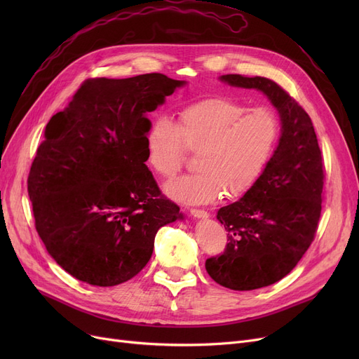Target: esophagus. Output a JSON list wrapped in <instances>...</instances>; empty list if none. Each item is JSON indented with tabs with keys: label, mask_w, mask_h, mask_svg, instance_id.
Instances as JSON below:
<instances>
[{
	"label": "esophagus",
	"mask_w": 359,
	"mask_h": 359,
	"mask_svg": "<svg viewBox=\"0 0 359 359\" xmlns=\"http://www.w3.org/2000/svg\"><path fill=\"white\" fill-rule=\"evenodd\" d=\"M191 214L198 219H206L210 217V214L203 210H191Z\"/></svg>",
	"instance_id": "1"
}]
</instances>
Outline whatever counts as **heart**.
Returning a JSON list of instances; mask_svg holds the SVG:
<instances>
[{
  "instance_id": "b5f03b06",
  "label": "heart",
  "mask_w": 359,
  "mask_h": 359,
  "mask_svg": "<svg viewBox=\"0 0 359 359\" xmlns=\"http://www.w3.org/2000/svg\"><path fill=\"white\" fill-rule=\"evenodd\" d=\"M279 132V119L269 107L206 99L184 107L179 125L167 116L153 121L145 135L147 164L168 179L180 170L186 148L199 153V172L167 183L164 192L184 205L210 203L222 191L238 196L250 189L271 161Z\"/></svg>"
}]
</instances>
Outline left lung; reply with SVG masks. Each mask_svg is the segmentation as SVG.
<instances>
[{
  "instance_id": "1",
  "label": "left lung",
  "mask_w": 359,
  "mask_h": 359,
  "mask_svg": "<svg viewBox=\"0 0 359 359\" xmlns=\"http://www.w3.org/2000/svg\"><path fill=\"white\" fill-rule=\"evenodd\" d=\"M219 80L262 91L280 122L278 145L262 176L217 212L229 231L227 249L205 262L217 284L252 291L287 276L310 248L322 212L323 161L310 116L275 81L238 74Z\"/></svg>"
}]
</instances>
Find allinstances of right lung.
I'll list each match as a JSON object with an SVG mask.
<instances>
[{"mask_svg": "<svg viewBox=\"0 0 359 359\" xmlns=\"http://www.w3.org/2000/svg\"><path fill=\"white\" fill-rule=\"evenodd\" d=\"M183 86L157 72L88 80L48 122L27 191L48 253L79 280L113 287L134 278L157 231L183 218L145 164L147 115Z\"/></svg>", "mask_w": 359, "mask_h": 359, "instance_id": "obj_1", "label": "right lung"}]
</instances>
